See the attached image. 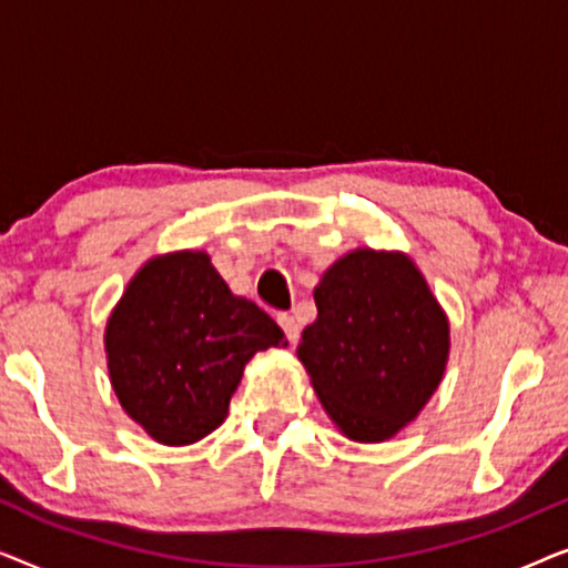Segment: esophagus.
<instances>
[{
  "instance_id": "34e87169",
  "label": "esophagus",
  "mask_w": 568,
  "mask_h": 568,
  "mask_svg": "<svg viewBox=\"0 0 568 568\" xmlns=\"http://www.w3.org/2000/svg\"><path fill=\"white\" fill-rule=\"evenodd\" d=\"M276 321H278V325H282V331L286 333V341H290V344H297V341H300V323L286 313L278 315Z\"/></svg>"
}]
</instances>
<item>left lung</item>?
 <instances>
[{
  "label": "left lung",
  "mask_w": 568,
  "mask_h": 568,
  "mask_svg": "<svg viewBox=\"0 0 568 568\" xmlns=\"http://www.w3.org/2000/svg\"><path fill=\"white\" fill-rule=\"evenodd\" d=\"M315 305L297 354L323 408L346 437L390 439L445 372L449 325L439 302L406 255L354 251L325 271Z\"/></svg>",
  "instance_id": "8db88e82"
}]
</instances>
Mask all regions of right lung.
I'll return each instance as SVG.
<instances>
[{
  "mask_svg": "<svg viewBox=\"0 0 568 568\" xmlns=\"http://www.w3.org/2000/svg\"><path fill=\"white\" fill-rule=\"evenodd\" d=\"M284 331L235 297L206 253L152 258L105 328L108 369L126 414L162 445H191L227 416L245 362Z\"/></svg>",
  "mask_w": 568,
  "mask_h": 568,
  "instance_id": "right-lung-1",
  "label": "right lung"
}]
</instances>
